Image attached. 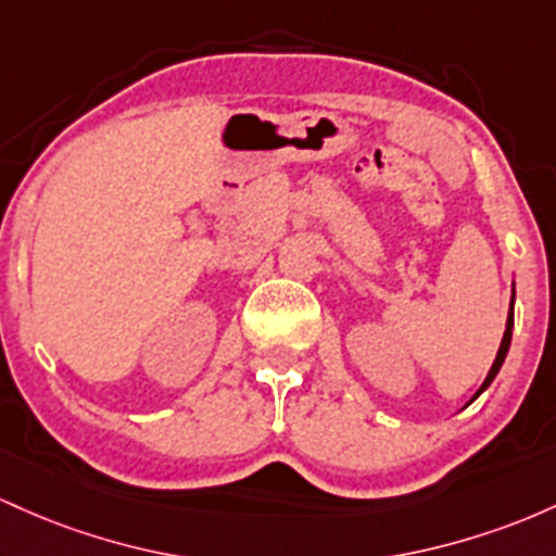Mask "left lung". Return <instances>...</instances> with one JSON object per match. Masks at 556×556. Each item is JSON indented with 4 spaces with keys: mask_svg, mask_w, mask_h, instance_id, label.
Segmentation results:
<instances>
[{
    "mask_svg": "<svg viewBox=\"0 0 556 556\" xmlns=\"http://www.w3.org/2000/svg\"><path fill=\"white\" fill-rule=\"evenodd\" d=\"M513 328H515V286H513V302H509V315H507V328H504V336H502V344H498V352H496V359H494V365H491V370H489V376H485V380H483V386H480L478 389V394L470 399V402H476V399L483 394L485 389H489L491 383H494V378L498 376V370H502V365H504V359H507V352H509V344H513Z\"/></svg>",
    "mask_w": 556,
    "mask_h": 556,
    "instance_id": "left-lung-1",
    "label": "left lung"
}]
</instances>
